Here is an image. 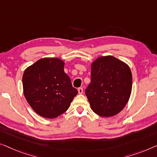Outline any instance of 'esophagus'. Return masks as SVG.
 <instances>
[{
    "label": "esophagus",
    "mask_w": 157,
    "mask_h": 157,
    "mask_svg": "<svg viewBox=\"0 0 157 157\" xmlns=\"http://www.w3.org/2000/svg\"><path fill=\"white\" fill-rule=\"evenodd\" d=\"M82 92H83L82 87H79V88H78V93H79V94H82Z\"/></svg>",
    "instance_id": "esophagus-1"
}]
</instances>
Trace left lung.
Listing matches in <instances>:
<instances>
[{"mask_svg":"<svg viewBox=\"0 0 157 157\" xmlns=\"http://www.w3.org/2000/svg\"><path fill=\"white\" fill-rule=\"evenodd\" d=\"M132 75L127 64L113 56L100 57L91 67L85 94L94 113L112 117L122 111L132 92Z\"/></svg>","mask_w":157,"mask_h":157,"instance_id":"left-lung-1","label":"left lung"}]
</instances>
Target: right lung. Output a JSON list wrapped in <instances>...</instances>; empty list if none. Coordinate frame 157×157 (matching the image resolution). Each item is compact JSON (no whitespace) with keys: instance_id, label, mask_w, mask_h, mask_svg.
Instances as JSON below:
<instances>
[{"instance_id":"obj_1","label":"right lung","mask_w":157,"mask_h":157,"mask_svg":"<svg viewBox=\"0 0 157 157\" xmlns=\"http://www.w3.org/2000/svg\"><path fill=\"white\" fill-rule=\"evenodd\" d=\"M65 63L58 58H43L25 70L23 92L33 109L43 117L56 118L66 112L78 94Z\"/></svg>"}]
</instances>
